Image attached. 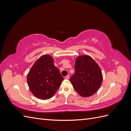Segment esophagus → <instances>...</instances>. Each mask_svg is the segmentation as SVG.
<instances>
[{"label": "esophagus", "instance_id": "esophagus-1", "mask_svg": "<svg viewBox=\"0 0 131 131\" xmlns=\"http://www.w3.org/2000/svg\"><path fill=\"white\" fill-rule=\"evenodd\" d=\"M66 79H69V75H67V76L65 77Z\"/></svg>", "mask_w": 131, "mask_h": 131}]
</instances>
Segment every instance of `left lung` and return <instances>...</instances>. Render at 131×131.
Masks as SVG:
<instances>
[{
  "label": "left lung",
  "instance_id": "1",
  "mask_svg": "<svg viewBox=\"0 0 131 131\" xmlns=\"http://www.w3.org/2000/svg\"><path fill=\"white\" fill-rule=\"evenodd\" d=\"M102 73L100 67L89 56L76 59L75 73L69 80L77 92L84 97L92 96L100 88Z\"/></svg>",
  "mask_w": 131,
  "mask_h": 131
}]
</instances>
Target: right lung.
<instances>
[{
    "label": "right lung",
    "mask_w": 131,
    "mask_h": 131,
    "mask_svg": "<svg viewBox=\"0 0 131 131\" xmlns=\"http://www.w3.org/2000/svg\"><path fill=\"white\" fill-rule=\"evenodd\" d=\"M59 69L53 64V59L43 55L35 62L27 75V83L31 92L40 100L52 97L63 80Z\"/></svg>",
    "instance_id": "add662e5"
}]
</instances>
